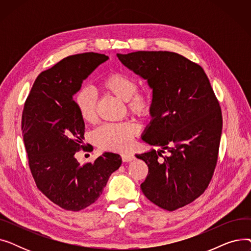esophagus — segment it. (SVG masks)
Returning a JSON list of instances; mask_svg holds the SVG:
<instances>
[{
	"instance_id": "34e87169",
	"label": "esophagus",
	"mask_w": 251,
	"mask_h": 251,
	"mask_svg": "<svg viewBox=\"0 0 251 251\" xmlns=\"http://www.w3.org/2000/svg\"><path fill=\"white\" fill-rule=\"evenodd\" d=\"M121 157H122V161H123V162H131V161H133V160L135 159L134 154L131 153V152L122 153V154H121Z\"/></svg>"
}]
</instances>
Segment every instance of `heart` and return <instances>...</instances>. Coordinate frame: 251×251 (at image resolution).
I'll use <instances>...</instances> for the list:
<instances>
[{
  "label": "heart",
  "instance_id": "obj_1",
  "mask_svg": "<svg viewBox=\"0 0 251 251\" xmlns=\"http://www.w3.org/2000/svg\"><path fill=\"white\" fill-rule=\"evenodd\" d=\"M101 87L109 94L125 100L131 114L139 118H147L151 114L154 104L153 91L149 87L137 89V81L133 77L121 72H112L102 79ZM75 105L84 122L97 121V98L91 91L77 92ZM138 131V126L132 122L104 124L96 131L95 139L102 150L121 151L130 147Z\"/></svg>",
  "mask_w": 251,
  "mask_h": 251
}]
</instances>
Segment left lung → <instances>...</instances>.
I'll use <instances>...</instances> for the list:
<instances>
[{
  "label": "left lung",
  "instance_id": "1",
  "mask_svg": "<svg viewBox=\"0 0 251 251\" xmlns=\"http://www.w3.org/2000/svg\"><path fill=\"white\" fill-rule=\"evenodd\" d=\"M117 57L152 88V120L142 139L162 150L136 154L149 167L140 187L149 201L172 212L200 197L213 178L223 127L219 100L201 66L177 52ZM166 149L170 154L164 157Z\"/></svg>",
  "mask_w": 251,
  "mask_h": 251
}]
</instances>
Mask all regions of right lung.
<instances>
[{"instance_id":"add662e5","label":"right lung","mask_w":251,"mask_h":251,"mask_svg":"<svg viewBox=\"0 0 251 251\" xmlns=\"http://www.w3.org/2000/svg\"><path fill=\"white\" fill-rule=\"evenodd\" d=\"M109 59L98 52L64 58L37 76L25 100L22 135L36 187L60 207L78 212L98 201L121 156L103 152L92 163L75 157L84 150V121L73 96L84 79Z\"/></svg>"}]
</instances>
